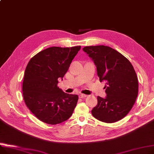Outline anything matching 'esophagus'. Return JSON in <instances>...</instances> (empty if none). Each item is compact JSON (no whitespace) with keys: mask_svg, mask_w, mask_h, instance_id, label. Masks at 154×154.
I'll use <instances>...</instances> for the list:
<instances>
[{"mask_svg":"<svg viewBox=\"0 0 154 154\" xmlns=\"http://www.w3.org/2000/svg\"><path fill=\"white\" fill-rule=\"evenodd\" d=\"M87 95H85V94H80L79 95V98H85L87 97Z\"/></svg>","mask_w":154,"mask_h":154,"instance_id":"1","label":"esophagus"}]
</instances>
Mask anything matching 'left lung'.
Returning a JSON list of instances; mask_svg holds the SVG:
<instances>
[{"mask_svg": "<svg viewBox=\"0 0 154 154\" xmlns=\"http://www.w3.org/2000/svg\"><path fill=\"white\" fill-rule=\"evenodd\" d=\"M83 51L94 61L100 81L106 82V96L97 97L98 103L91 110L92 115L106 123L122 119L132 108L138 94L134 67L123 55L106 46H85Z\"/></svg>", "mask_w": 154, "mask_h": 154, "instance_id": "obj_1", "label": "left lung"}]
</instances>
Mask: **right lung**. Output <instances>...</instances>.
I'll use <instances>...</instances> for the list:
<instances>
[{
    "label": "right lung",
    "mask_w": 154,
    "mask_h": 154,
    "mask_svg": "<svg viewBox=\"0 0 154 154\" xmlns=\"http://www.w3.org/2000/svg\"><path fill=\"white\" fill-rule=\"evenodd\" d=\"M80 48H48L31 59L26 67L22 86L25 103L46 124H59L73 113L78 95L65 93L57 84Z\"/></svg>",
    "instance_id": "right-lung-1"
}]
</instances>
